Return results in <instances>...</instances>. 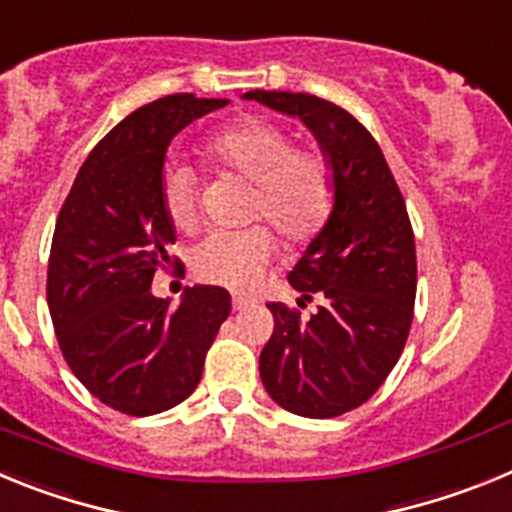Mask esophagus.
<instances>
[{
    "mask_svg": "<svg viewBox=\"0 0 512 512\" xmlns=\"http://www.w3.org/2000/svg\"><path fill=\"white\" fill-rule=\"evenodd\" d=\"M253 300L251 297H243V295H233V310H246V307H251Z\"/></svg>",
    "mask_w": 512,
    "mask_h": 512,
    "instance_id": "esophagus-1",
    "label": "esophagus"
}]
</instances>
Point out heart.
Here are the masks:
<instances>
[{
	"label": "heart",
	"instance_id": "b5f03b06",
	"mask_svg": "<svg viewBox=\"0 0 512 512\" xmlns=\"http://www.w3.org/2000/svg\"><path fill=\"white\" fill-rule=\"evenodd\" d=\"M202 153L212 166L253 182L248 217L269 220L289 246H307L328 225L336 207V169L318 146H295L292 133L264 117H243L215 130ZM161 205L179 233L200 220L197 184L184 166L166 169ZM277 256V235L266 225L235 233H212L192 251V274L200 282L246 292L264 277Z\"/></svg>",
	"mask_w": 512,
	"mask_h": 512
}]
</instances>
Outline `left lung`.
<instances>
[{"label":"left lung","mask_w":512,"mask_h":512,"mask_svg":"<svg viewBox=\"0 0 512 512\" xmlns=\"http://www.w3.org/2000/svg\"><path fill=\"white\" fill-rule=\"evenodd\" d=\"M256 99L295 115L315 133L336 169V207L307 246L289 284L310 320L269 302L274 333L259 372L271 400L302 418H336L364 405L400 359L413 323L415 235L390 166L372 133L338 104L315 94L264 92Z\"/></svg>","instance_id":"1"}]
</instances>
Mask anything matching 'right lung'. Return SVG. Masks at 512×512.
I'll use <instances>...</instances> for the list:
<instances>
[{"label":"right lung","instance_id":"add662e5","mask_svg":"<svg viewBox=\"0 0 512 512\" xmlns=\"http://www.w3.org/2000/svg\"><path fill=\"white\" fill-rule=\"evenodd\" d=\"M225 104L169 94L135 110L94 146L58 212L45 284L58 346L76 379L125 415L187 400L230 315L223 287L197 284L176 310L151 292L176 241L161 205L166 148Z\"/></svg>","mask_w":512,"mask_h":512}]
</instances>
